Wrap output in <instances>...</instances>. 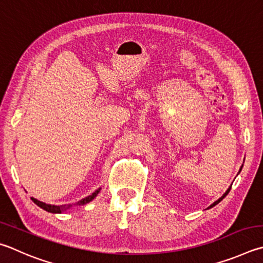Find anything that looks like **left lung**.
I'll use <instances>...</instances> for the list:
<instances>
[{"mask_svg": "<svg viewBox=\"0 0 263 263\" xmlns=\"http://www.w3.org/2000/svg\"><path fill=\"white\" fill-rule=\"evenodd\" d=\"M241 168H242V165H241ZM241 168H240V171H241ZM230 190H231V187H230V189H228V191H227V192H226V193H224V194L222 195V197H221V198H219V199L217 200V201H215V202H214V203L212 204V206H211V207H209V208H212V207H214V206H215V204H217V203H218L219 201H222V200H223L224 198H226V197H227V195H228V193H229V192H230Z\"/></svg>", "mask_w": 263, "mask_h": 263, "instance_id": "1", "label": "left lung"}]
</instances>
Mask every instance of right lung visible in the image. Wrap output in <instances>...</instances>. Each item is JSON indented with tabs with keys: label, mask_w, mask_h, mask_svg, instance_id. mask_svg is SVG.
I'll return each instance as SVG.
<instances>
[{
	"label": "right lung",
	"mask_w": 263,
	"mask_h": 263,
	"mask_svg": "<svg viewBox=\"0 0 263 263\" xmlns=\"http://www.w3.org/2000/svg\"><path fill=\"white\" fill-rule=\"evenodd\" d=\"M99 192H100V189H98L97 191H95L94 193L88 195V197H86L85 199L80 200V201H78L76 204H79V206H80V204H85V203H87V202H89V201H92V200H93L95 197H97ZM32 201L34 202L35 204H37V206H39L40 208L45 209L46 212L54 213V214H56V213H63L64 211H66V209L71 207V204H68V206H64V204H63V206H54V204H47V203H45V202L39 201V200H36V199H34V198H32Z\"/></svg>",
	"instance_id": "add662e5"
}]
</instances>
